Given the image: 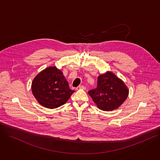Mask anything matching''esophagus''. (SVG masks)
Returning <instances> with one entry per match:
<instances>
[{"instance_id":"obj_1","label":"esophagus","mask_w":160,"mask_h":160,"mask_svg":"<svg viewBox=\"0 0 160 160\" xmlns=\"http://www.w3.org/2000/svg\"><path fill=\"white\" fill-rule=\"evenodd\" d=\"M76 89L77 90H85L86 88H85V86H84L82 85H81V86H79L78 87H77Z\"/></svg>"}]
</instances>
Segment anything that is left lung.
Here are the masks:
<instances>
[{"mask_svg": "<svg viewBox=\"0 0 160 160\" xmlns=\"http://www.w3.org/2000/svg\"><path fill=\"white\" fill-rule=\"evenodd\" d=\"M128 93L125 84L111 72L99 76L97 88L88 92L98 108L104 111L118 109L126 100Z\"/></svg>", "mask_w": 160, "mask_h": 160, "instance_id": "left-lung-1", "label": "left lung"}]
</instances>
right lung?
<instances>
[{"label": "right lung", "mask_w": 160, "mask_h": 160, "mask_svg": "<svg viewBox=\"0 0 160 160\" xmlns=\"http://www.w3.org/2000/svg\"><path fill=\"white\" fill-rule=\"evenodd\" d=\"M32 92L38 102L48 109L63 105L75 92L70 89L63 72L56 67H48L35 77Z\"/></svg>", "instance_id": "1"}]
</instances>
